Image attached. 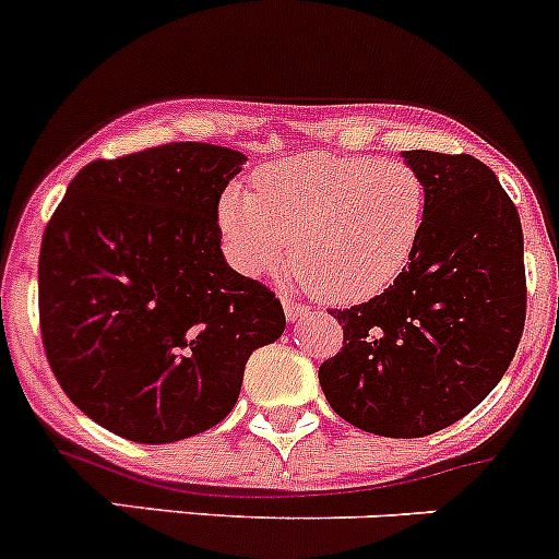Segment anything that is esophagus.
<instances>
[{
    "mask_svg": "<svg viewBox=\"0 0 559 559\" xmlns=\"http://www.w3.org/2000/svg\"><path fill=\"white\" fill-rule=\"evenodd\" d=\"M283 307H285V318H288V321H299L301 316H307V312H310V307L301 305V301H294V299H285Z\"/></svg>",
    "mask_w": 559,
    "mask_h": 559,
    "instance_id": "obj_1",
    "label": "esophagus"
}]
</instances>
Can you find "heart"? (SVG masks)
I'll return each instance as SVG.
<instances>
[{
    "instance_id": "b5f03b06",
    "label": "heart",
    "mask_w": 559,
    "mask_h": 559,
    "mask_svg": "<svg viewBox=\"0 0 559 559\" xmlns=\"http://www.w3.org/2000/svg\"><path fill=\"white\" fill-rule=\"evenodd\" d=\"M428 186L417 167L376 156H294L254 173L252 191L230 183L219 227L247 274L288 258L312 294L356 305L384 294L417 254Z\"/></svg>"
}]
</instances>
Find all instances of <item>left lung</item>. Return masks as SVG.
I'll use <instances>...</instances> for the list:
<instances>
[{
    "mask_svg": "<svg viewBox=\"0 0 559 559\" xmlns=\"http://www.w3.org/2000/svg\"><path fill=\"white\" fill-rule=\"evenodd\" d=\"M403 158L428 186L423 241L384 294L332 312L343 348L318 381L345 423L417 439L499 384L524 332L527 280L519 211L486 164L433 151Z\"/></svg>",
    "mask_w": 559,
    "mask_h": 559,
    "instance_id": "left-lung-1",
    "label": "left lung"
}]
</instances>
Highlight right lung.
I'll list each match as a JSON object with an SVG mask.
<instances>
[{
    "mask_svg": "<svg viewBox=\"0 0 559 559\" xmlns=\"http://www.w3.org/2000/svg\"><path fill=\"white\" fill-rule=\"evenodd\" d=\"M247 156L173 142L98 158L68 183L40 243L46 359L111 433L169 444L233 412L280 299L222 254L219 197Z\"/></svg>",
    "mask_w": 559,
    "mask_h": 559,
    "instance_id": "add662e5",
    "label": "right lung"
}]
</instances>
